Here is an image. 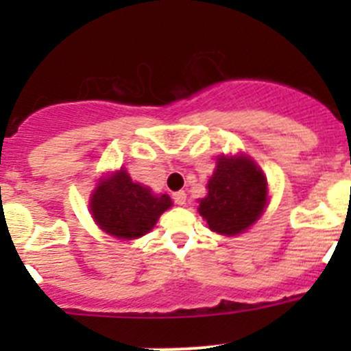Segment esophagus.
I'll return each mask as SVG.
<instances>
[{"label": "esophagus", "mask_w": 351, "mask_h": 351, "mask_svg": "<svg viewBox=\"0 0 351 351\" xmlns=\"http://www.w3.org/2000/svg\"><path fill=\"white\" fill-rule=\"evenodd\" d=\"M173 200H175L176 205H183L186 202V193L180 190V192L173 193Z\"/></svg>", "instance_id": "obj_1"}]
</instances>
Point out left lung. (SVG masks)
Masks as SVG:
<instances>
[{
    "mask_svg": "<svg viewBox=\"0 0 351 351\" xmlns=\"http://www.w3.org/2000/svg\"><path fill=\"white\" fill-rule=\"evenodd\" d=\"M268 204V183L260 166L247 156H219L214 175L207 183V195L198 212L208 229L236 236L250 229Z\"/></svg>",
    "mask_w": 351,
    "mask_h": 351,
    "instance_id": "1",
    "label": "left lung"
}]
</instances>
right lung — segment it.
Here are the masks:
<instances>
[{
  "label": "right lung",
  "instance_id": "add662e5",
  "mask_svg": "<svg viewBox=\"0 0 351 351\" xmlns=\"http://www.w3.org/2000/svg\"><path fill=\"white\" fill-rule=\"evenodd\" d=\"M171 205L166 193L158 195L149 186L132 182L123 168L101 178L90 198V212L98 228L123 241L147 234Z\"/></svg>",
  "mask_w": 351,
  "mask_h": 351
}]
</instances>
